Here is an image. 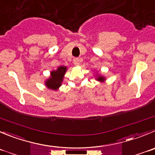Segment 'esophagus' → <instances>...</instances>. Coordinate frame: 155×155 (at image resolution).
Segmentation results:
<instances>
[{
	"label": "esophagus",
	"mask_w": 155,
	"mask_h": 155,
	"mask_svg": "<svg viewBox=\"0 0 155 155\" xmlns=\"http://www.w3.org/2000/svg\"><path fill=\"white\" fill-rule=\"evenodd\" d=\"M73 62L75 65H79L81 63V60L78 58H74L73 60Z\"/></svg>",
	"instance_id": "1"
}]
</instances>
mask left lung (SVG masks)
I'll list each match as a JSON object with an SVG mask.
<instances>
[{"mask_svg": "<svg viewBox=\"0 0 155 155\" xmlns=\"http://www.w3.org/2000/svg\"><path fill=\"white\" fill-rule=\"evenodd\" d=\"M97 80L99 81L103 82V81H105V78H104V77H103V76H101V75H98V76L97 77Z\"/></svg>", "mask_w": 155, "mask_h": 155, "instance_id": "obj_1", "label": "left lung"}]
</instances>
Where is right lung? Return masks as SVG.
Listing matches in <instances>:
<instances>
[{"mask_svg":"<svg viewBox=\"0 0 155 155\" xmlns=\"http://www.w3.org/2000/svg\"><path fill=\"white\" fill-rule=\"evenodd\" d=\"M66 71H67V67L65 66H60L57 68V70L52 71L51 72L50 78L45 82L47 87L54 91L58 90L61 85Z\"/></svg>","mask_w":155,"mask_h":155,"instance_id":"obj_1","label":"right lung"}]
</instances>
